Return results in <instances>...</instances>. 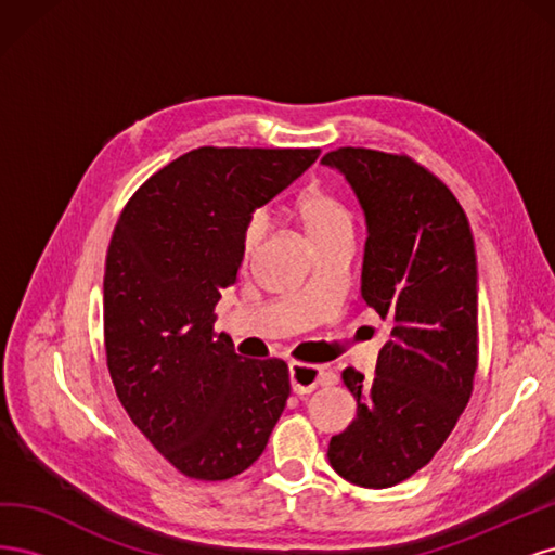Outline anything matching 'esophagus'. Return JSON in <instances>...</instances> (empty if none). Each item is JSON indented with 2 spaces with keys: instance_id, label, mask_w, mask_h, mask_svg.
Returning <instances> with one entry per match:
<instances>
[{
  "instance_id": "esophagus-1",
  "label": "esophagus",
  "mask_w": 555,
  "mask_h": 555,
  "mask_svg": "<svg viewBox=\"0 0 555 555\" xmlns=\"http://www.w3.org/2000/svg\"><path fill=\"white\" fill-rule=\"evenodd\" d=\"M289 379H292V389L298 396L312 393L317 386L322 384H331V375L324 373L322 367L317 365H308V363H289Z\"/></svg>"
}]
</instances>
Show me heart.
Listing matches in <instances>:
<instances>
[{"label": "heart", "mask_w": 555, "mask_h": 555, "mask_svg": "<svg viewBox=\"0 0 555 555\" xmlns=\"http://www.w3.org/2000/svg\"><path fill=\"white\" fill-rule=\"evenodd\" d=\"M292 212L300 227L306 229L308 238L319 247L322 243L340 236V233L354 231V212L345 204V198L331 192L322 184H310L300 190L292 201ZM266 233L263 217L251 215L241 231V261L247 263L259 247Z\"/></svg>", "instance_id": "1"}]
</instances>
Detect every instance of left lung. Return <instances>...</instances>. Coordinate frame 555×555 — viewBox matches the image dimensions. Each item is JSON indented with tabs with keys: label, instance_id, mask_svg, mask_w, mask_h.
I'll return each instance as SVG.
<instances>
[{
	"label": "left lung",
	"instance_id": "left-lung-1",
	"mask_svg": "<svg viewBox=\"0 0 555 555\" xmlns=\"http://www.w3.org/2000/svg\"><path fill=\"white\" fill-rule=\"evenodd\" d=\"M322 162L361 201V296L391 326L373 377L343 371L357 416L331 438L328 463L349 483L389 489L430 463L473 396L475 241L459 198L412 157L338 147Z\"/></svg>",
	"mask_w": 555,
	"mask_h": 555
}]
</instances>
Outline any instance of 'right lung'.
I'll list each match as a JSON object with an SVG mask.
<instances>
[{
    "label": "right lung",
    "mask_w": 555,
    "mask_h": 555,
    "mask_svg": "<svg viewBox=\"0 0 555 555\" xmlns=\"http://www.w3.org/2000/svg\"><path fill=\"white\" fill-rule=\"evenodd\" d=\"M319 147H196L150 176L117 220L104 273L106 365L133 422L178 473L224 481L255 463L287 405L282 359L215 333L241 231Z\"/></svg>",
    "instance_id": "right-lung-1"
}]
</instances>
